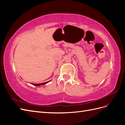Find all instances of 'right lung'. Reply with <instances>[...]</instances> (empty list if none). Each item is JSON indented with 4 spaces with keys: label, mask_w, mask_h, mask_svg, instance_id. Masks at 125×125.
Returning a JSON list of instances; mask_svg holds the SVG:
<instances>
[{
    "label": "right lung",
    "mask_w": 125,
    "mask_h": 125,
    "mask_svg": "<svg viewBox=\"0 0 125 125\" xmlns=\"http://www.w3.org/2000/svg\"><path fill=\"white\" fill-rule=\"evenodd\" d=\"M48 82H44V83H38V84H34V83H32V84H33V85H35V86H40V85H44V84H45L47 83Z\"/></svg>",
    "instance_id": "right-lung-1"
}]
</instances>
